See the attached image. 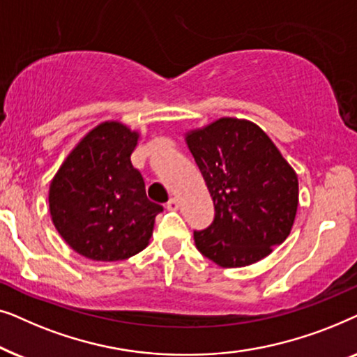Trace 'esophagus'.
<instances>
[{"mask_svg": "<svg viewBox=\"0 0 357 357\" xmlns=\"http://www.w3.org/2000/svg\"><path fill=\"white\" fill-rule=\"evenodd\" d=\"M178 206H180V203H178L177 198H172V199H170V202L167 203V209H169V211H177Z\"/></svg>", "mask_w": 357, "mask_h": 357, "instance_id": "obj_1", "label": "esophagus"}]
</instances>
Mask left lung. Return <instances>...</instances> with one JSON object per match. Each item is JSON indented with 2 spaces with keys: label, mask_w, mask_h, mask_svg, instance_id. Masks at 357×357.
<instances>
[{
  "label": "left lung",
  "mask_w": 357,
  "mask_h": 357,
  "mask_svg": "<svg viewBox=\"0 0 357 357\" xmlns=\"http://www.w3.org/2000/svg\"><path fill=\"white\" fill-rule=\"evenodd\" d=\"M214 203V221L193 232L197 248L222 268L263 260L291 234L299 203L296 170L250 120L222 116L185 133Z\"/></svg>",
  "instance_id": "obj_1"
}]
</instances>
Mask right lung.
Returning <instances> with one entry per match:
<instances>
[{"label": "right lung", "instance_id": "obj_1", "mask_svg": "<svg viewBox=\"0 0 357 357\" xmlns=\"http://www.w3.org/2000/svg\"><path fill=\"white\" fill-rule=\"evenodd\" d=\"M141 133L102 121L66 155L48 190L52 222L68 245L94 261H119L148 247L160 204L146 197L131 164Z\"/></svg>", "mask_w": 357, "mask_h": 357}]
</instances>
